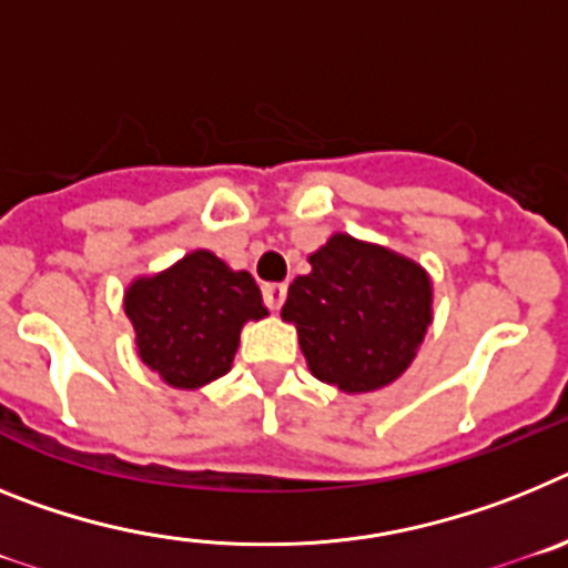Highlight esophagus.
<instances>
[{
  "mask_svg": "<svg viewBox=\"0 0 568 568\" xmlns=\"http://www.w3.org/2000/svg\"><path fill=\"white\" fill-rule=\"evenodd\" d=\"M285 297H288V285L285 283H268L263 288V300L265 305H268L271 312H280L285 303Z\"/></svg>",
  "mask_w": 568,
  "mask_h": 568,
  "instance_id": "esophagus-1",
  "label": "esophagus"
}]
</instances>
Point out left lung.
Returning a JSON list of instances; mask_svg holds the SVG:
<instances>
[{"mask_svg":"<svg viewBox=\"0 0 568 568\" xmlns=\"http://www.w3.org/2000/svg\"><path fill=\"white\" fill-rule=\"evenodd\" d=\"M312 274L288 285L283 320L317 379L374 392L400 377L432 323V283L400 254L334 234L308 256Z\"/></svg>","mask_w":568,"mask_h":568,"instance_id":"obj_1","label":"left lung"}]
</instances>
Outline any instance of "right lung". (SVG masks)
Listing matches in <instances>:
<instances>
[{"instance_id": "right-lung-1", "label": "right lung", "mask_w": 568, "mask_h": 568, "mask_svg": "<svg viewBox=\"0 0 568 568\" xmlns=\"http://www.w3.org/2000/svg\"><path fill=\"white\" fill-rule=\"evenodd\" d=\"M136 348L145 366L176 388L205 386L231 368L240 328L265 317L263 294L248 271H231L211 251H194L125 294Z\"/></svg>"}]
</instances>
